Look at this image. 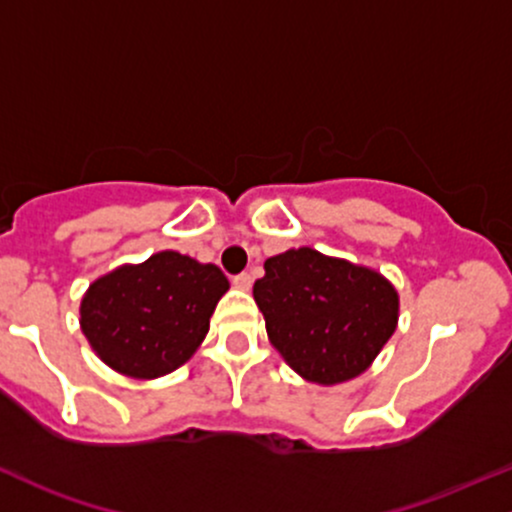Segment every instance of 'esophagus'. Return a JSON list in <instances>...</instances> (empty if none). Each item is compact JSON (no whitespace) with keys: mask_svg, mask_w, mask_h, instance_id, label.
I'll return each instance as SVG.
<instances>
[{"mask_svg":"<svg viewBox=\"0 0 512 512\" xmlns=\"http://www.w3.org/2000/svg\"><path fill=\"white\" fill-rule=\"evenodd\" d=\"M233 284L238 286V289H243V291H247L252 286V277L247 272H240V274H235L233 277Z\"/></svg>","mask_w":512,"mask_h":512,"instance_id":"1","label":"esophagus"}]
</instances>
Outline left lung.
Here are the masks:
<instances>
[{
  "label": "left lung",
  "instance_id": "8db88e82",
  "mask_svg": "<svg viewBox=\"0 0 512 512\" xmlns=\"http://www.w3.org/2000/svg\"><path fill=\"white\" fill-rule=\"evenodd\" d=\"M252 294L272 345L313 384L362 374L396 330L398 294L381 274L311 247L269 257Z\"/></svg>",
  "mask_w": 512,
  "mask_h": 512
}]
</instances>
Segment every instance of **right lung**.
Returning a JSON list of instances; mask_svg holds the SVG:
<instances>
[{"label": "right lung", "mask_w": 512, "mask_h": 512, "mask_svg": "<svg viewBox=\"0 0 512 512\" xmlns=\"http://www.w3.org/2000/svg\"><path fill=\"white\" fill-rule=\"evenodd\" d=\"M226 291L228 279L216 265L157 252L89 286L80 308L82 333L111 369L155 379L194 355Z\"/></svg>", "instance_id": "obj_1"}]
</instances>
